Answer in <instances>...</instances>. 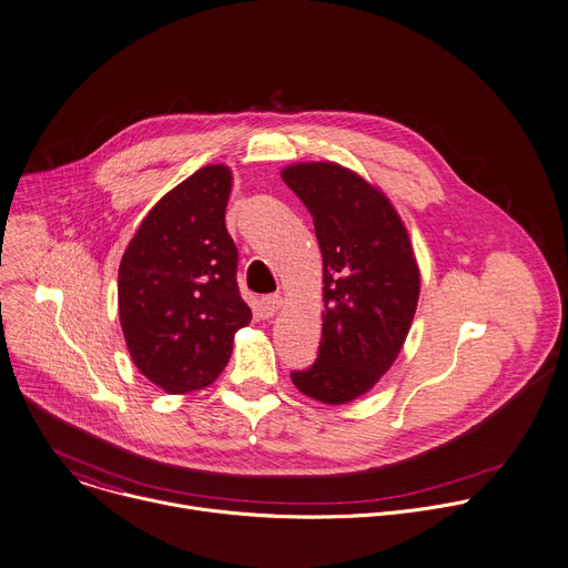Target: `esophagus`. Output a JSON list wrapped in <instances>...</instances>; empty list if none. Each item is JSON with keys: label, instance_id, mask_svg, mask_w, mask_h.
Here are the masks:
<instances>
[{"label": "esophagus", "instance_id": "1", "mask_svg": "<svg viewBox=\"0 0 568 568\" xmlns=\"http://www.w3.org/2000/svg\"><path fill=\"white\" fill-rule=\"evenodd\" d=\"M281 305H283V298H281L278 294H272V296L261 298V303H258V312H261V316H263V318H272V316L281 310Z\"/></svg>", "mask_w": 568, "mask_h": 568}]
</instances>
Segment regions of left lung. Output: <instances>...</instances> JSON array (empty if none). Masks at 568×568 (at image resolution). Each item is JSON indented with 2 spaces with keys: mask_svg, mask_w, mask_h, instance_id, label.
<instances>
[{
  "mask_svg": "<svg viewBox=\"0 0 568 568\" xmlns=\"http://www.w3.org/2000/svg\"><path fill=\"white\" fill-rule=\"evenodd\" d=\"M281 178L314 220L326 301L316 362L290 377L307 397L346 404L393 366L418 307L420 270L397 211L355 171L307 161Z\"/></svg>",
  "mask_w": 568,
  "mask_h": 568,
  "instance_id": "obj_1",
  "label": "left lung"
}]
</instances>
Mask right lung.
<instances>
[{
	"mask_svg": "<svg viewBox=\"0 0 568 568\" xmlns=\"http://www.w3.org/2000/svg\"><path fill=\"white\" fill-rule=\"evenodd\" d=\"M224 164L204 166L143 217L119 265V318L136 368L166 393L209 386L252 321L224 224Z\"/></svg>",
	"mask_w": 568,
	"mask_h": 568,
	"instance_id": "obj_1",
	"label": "right lung"
}]
</instances>
